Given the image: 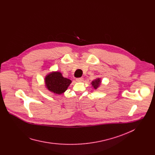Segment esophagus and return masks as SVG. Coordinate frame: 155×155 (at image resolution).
I'll list each match as a JSON object with an SVG mask.
<instances>
[{"label":"esophagus","instance_id":"34e87169","mask_svg":"<svg viewBox=\"0 0 155 155\" xmlns=\"http://www.w3.org/2000/svg\"><path fill=\"white\" fill-rule=\"evenodd\" d=\"M76 81L78 82H81L83 81V78H77L76 79Z\"/></svg>","mask_w":155,"mask_h":155}]
</instances>
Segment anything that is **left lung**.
Returning <instances> with one entry per match:
<instances>
[{
  "label": "left lung",
  "mask_w": 155,
  "mask_h": 155,
  "mask_svg": "<svg viewBox=\"0 0 155 155\" xmlns=\"http://www.w3.org/2000/svg\"><path fill=\"white\" fill-rule=\"evenodd\" d=\"M101 83V78H96V80H94V81H92L91 84H92V86L94 87V89H97V88L99 86L100 84Z\"/></svg>",
  "instance_id": "1"
}]
</instances>
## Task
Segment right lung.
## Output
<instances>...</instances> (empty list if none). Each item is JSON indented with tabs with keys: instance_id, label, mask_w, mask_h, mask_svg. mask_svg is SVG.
I'll return each mask as SVG.
<instances>
[{
	"instance_id": "1",
	"label": "right lung",
	"mask_w": 155,
	"mask_h": 155,
	"mask_svg": "<svg viewBox=\"0 0 155 155\" xmlns=\"http://www.w3.org/2000/svg\"><path fill=\"white\" fill-rule=\"evenodd\" d=\"M45 82L49 91L56 94H61L68 90L72 81L63 77L59 72H53L45 77Z\"/></svg>"
}]
</instances>
